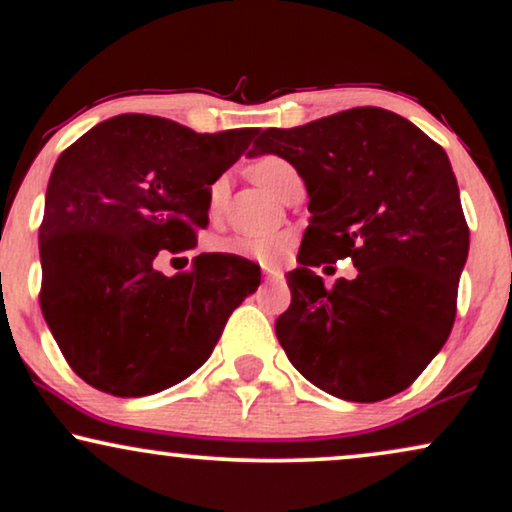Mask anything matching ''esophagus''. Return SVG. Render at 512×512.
<instances>
[{"mask_svg": "<svg viewBox=\"0 0 512 512\" xmlns=\"http://www.w3.org/2000/svg\"><path fill=\"white\" fill-rule=\"evenodd\" d=\"M262 274H264V279H281V269H276V267H262Z\"/></svg>", "mask_w": 512, "mask_h": 512, "instance_id": "34e87169", "label": "esophagus"}]
</instances>
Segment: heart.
Masks as SVG:
<instances>
[{"instance_id":"obj_1","label":"heart","mask_w":512,"mask_h":512,"mask_svg":"<svg viewBox=\"0 0 512 512\" xmlns=\"http://www.w3.org/2000/svg\"><path fill=\"white\" fill-rule=\"evenodd\" d=\"M248 171L255 178V183H260L264 190H269L274 195H279L283 183L295 176L293 164L279 155H264L255 159L248 166ZM226 193H229V176L214 178L212 186H209V212H219L226 200ZM291 243V233H236V236L221 238L217 243V250L226 252V255L250 257V260H257L262 264H274L288 255Z\"/></svg>"}]
</instances>
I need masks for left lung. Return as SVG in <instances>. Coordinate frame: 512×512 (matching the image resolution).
<instances>
[{"instance_id": "8db88e82", "label": "left lung", "mask_w": 512, "mask_h": 512, "mask_svg": "<svg viewBox=\"0 0 512 512\" xmlns=\"http://www.w3.org/2000/svg\"><path fill=\"white\" fill-rule=\"evenodd\" d=\"M279 155L312 212L291 307L276 336L291 365L331 396L377 403L422 374L448 341L470 229L448 155L403 116L355 107L267 128L252 157ZM350 256L355 280L326 289L314 267Z\"/></svg>"}]
</instances>
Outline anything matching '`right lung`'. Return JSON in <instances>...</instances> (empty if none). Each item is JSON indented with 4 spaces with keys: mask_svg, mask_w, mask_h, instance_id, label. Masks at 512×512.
Listing matches in <instances>:
<instances>
[{
    "mask_svg": "<svg viewBox=\"0 0 512 512\" xmlns=\"http://www.w3.org/2000/svg\"><path fill=\"white\" fill-rule=\"evenodd\" d=\"M255 135L121 114L61 152L40 226V307L92 389L140 398L190 377L257 291L260 267L238 255L202 252L176 276L155 269L159 252L195 248L209 186Z\"/></svg>",
    "mask_w": 512,
    "mask_h": 512,
    "instance_id": "add662e5",
    "label": "right lung"
}]
</instances>
